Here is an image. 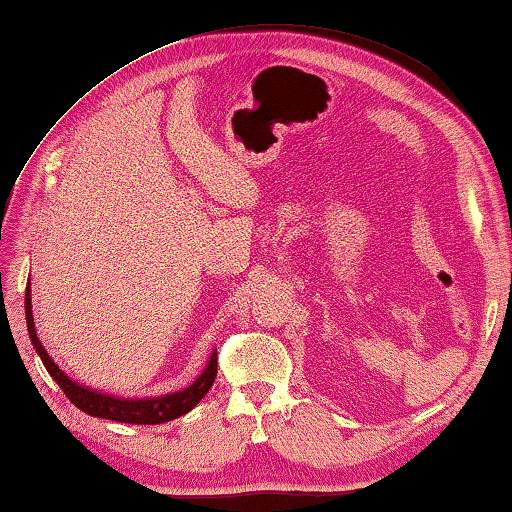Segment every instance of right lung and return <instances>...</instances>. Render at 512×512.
<instances>
[{
  "label": "right lung",
  "instance_id": "1",
  "mask_svg": "<svg viewBox=\"0 0 512 512\" xmlns=\"http://www.w3.org/2000/svg\"><path fill=\"white\" fill-rule=\"evenodd\" d=\"M24 308H26L30 343L35 345V352L39 354L43 365H46L48 374L57 380V385L63 389V394L70 398L72 405L88 413V416L127 422V424H160V422L176 420L198 405V402L206 396V391L211 389L213 380L217 376V352L213 350L209 356V363H206V367L202 369V374L195 378L189 387L173 391V394H165L158 398H116L110 394H101V391H94L90 387H83L76 383V380H72L63 372V369H59V365L48 356L46 347L41 345L37 336L35 319H32L30 284L26 286Z\"/></svg>",
  "mask_w": 512,
  "mask_h": 512
}]
</instances>
